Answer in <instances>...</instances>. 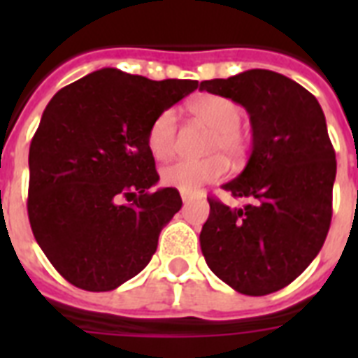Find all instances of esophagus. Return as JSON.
I'll return each mask as SVG.
<instances>
[{"label": "esophagus", "mask_w": 358, "mask_h": 358, "mask_svg": "<svg viewBox=\"0 0 358 358\" xmlns=\"http://www.w3.org/2000/svg\"><path fill=\"white\" fill-rule=\"evenodd\" d=\"M180 195H182V201H184V204H187V202H191L193 199H195V193H185V191H182Z\"/></svg>", "instance_id": "1"}]
</instances>
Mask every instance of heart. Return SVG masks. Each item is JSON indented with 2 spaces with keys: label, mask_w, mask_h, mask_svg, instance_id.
<instances>
[{
  "label": "heart",
  "mask_w": 358,
  "mask_h": 358,
  "mask_svg": "<svg viewBox=\"0 0 358 358\" xmlns=\"http://www.w3.org/2000/svg\"><path fill=\"white\" fill-rule=\"evenodd\" d=\"M187 111L199 122L212 129L208 139V154H224L230 159H239L247 150V135L241 131L243 111L234 100L217 94H201L187 102ZM148 150L157 162H165L174 154L176 146V115L167 109L152 120L146 135ZM223 156H210L201 162L180 159L162 171V182L167 187L195 193L208 182H217L227 174Z\"/></svg>",
  "instance_id": "1"
}]
</instances>
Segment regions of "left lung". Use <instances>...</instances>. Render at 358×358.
<instances>
[{"instance_id":"obj_1","label":"left lung","mask_w":358,"mask_h":358,"mask_svg":"<svg viewBox=\"0 0 358 358\" xmlns=\"http://www.w3.org/2000/svg\"><path fill=\"white\" fill-rule=\"evenodd\" d=\"M201 91L243 106L252 128L249 162L223 185L252 202L230 208L208 199L202 255L239 294H273L305 271L331 227L336 159L325 115L305 87L271 70L202 81Z\"/></svg>"}]
</instances>
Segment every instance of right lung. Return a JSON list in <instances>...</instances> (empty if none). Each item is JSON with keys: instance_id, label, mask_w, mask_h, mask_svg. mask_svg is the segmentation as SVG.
Here are the masks:
<instances>
[{"instance_id": "obj_1", "label": "right lung", "mask_w": 358, "mask_h": 358, "mask_svg": "<svg viewBox=\"0 0 358 358\" xmlns=\"http://www.w3.org/2000/svg\"><path fill=\"white\" fill-rule=\"evenodd\" d=\"M199 87L102 69L63 87L29 146L27 213L36 243L70 284L109 292L135 277L182 208L157 184L152 120Z\"/></svg>"}]
</instances>
